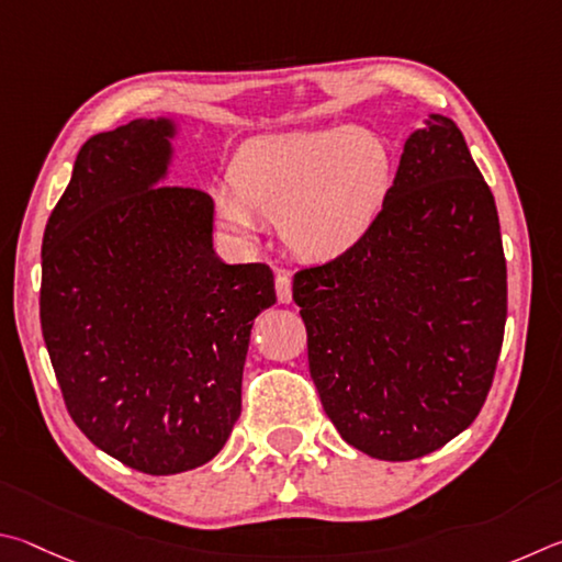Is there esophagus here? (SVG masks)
Instances as JSON below:
<instances>
[{"label":"esophagus","mask_w":562,"mask_h":562,"mask_svg":"<svg viewBox=\"0 0 562 562\" xmlns=\"http://www.w3.org/2000/svg\"><path fill=\"white\" fill-rule=\"evenodd\" d=\"M276 299H279V303H291L293 293H291V276L289 273L276 276Z\"/></svg>","instance_id":"1"}]
</instances>
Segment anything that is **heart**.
<instances>
[{
	"mask_svg": "<svg viewBox=\"0 0 562 562\" xmlns=\"http://www.w3.org/2000/svg\"><path fill=\"white\" fill-rule=\"evenodd\" d=\"M392 153L366 127L256 137L241 147L216 210L236 239L259 234V216L279 220L283 241L303 259L350 251L385 206Z\"/></svg>",
	"mask_w": 562,
	"mask_h": 562,
	"instance_id": "heart-1",
	"label": "heart"
}]
</instances>
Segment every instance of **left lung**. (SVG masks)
<instances>
[{"label": "left lung", "mask_w": 562, "mask_h": 562, "mask_svg": "<svg viewBox=\"0 0 562 562\" xmlns=\"http://www.w3.org/2000/svg\"><path fill=\"white\" fill-rule=\"evenodd\" d=\"M308 368L340 437L382 461L419 459L484 407L506 326L494 194L454 121L412 133L372 229L293 279Z\"/></svg>", "instance_id": "8db88e82"}]
</instances>
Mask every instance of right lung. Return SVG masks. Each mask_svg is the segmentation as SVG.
<instances>
[{"label":"right lung","mask_w":562,"mask_h":562,"mask_svg":"<svg viewBox=\"0 0 562 562\" xmlns=\"http://www.w3.org/2000/svg\"><path fill=\"white\" fill-rule=\"evenodd\" d=\"M175 117L98 133L42 244V333L76 427L143 474L206 464L241 415L254 318L276 303L266 263L214 251V202L165 184Z\"/></svg>","instance_id":"obj_1"}]
</instances>
